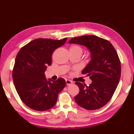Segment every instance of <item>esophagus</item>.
Segmentation results:
<instances>
[{"label":"esophagus","instance_id":"1","mask_svg":"<svg viewBox=\"0 0 134 134\" xmlns=\"http://www.w3.org/2000/svg\"><path fill=\"white\" fill-rule=\"evenodd\" d=\"M65 82H66L67 85H70L72 83V81L70 80H65Z\"/></svg>","mask_w":134,"mask_h":134}]
</instances>
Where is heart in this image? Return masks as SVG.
Listing matches in <instances>:
<instances>
[{
    "instance_id": "1",
    "label": "heart",
    "mask_w": 134,
    "mask_h": 134,
    "mask_svg": "<svg viewBox=\"0 0 134 134\" xmlns=\"http://www.w3.org/2000/svg\"><path fill=\"white\" fill-rule=\"evenodd\" d=\"M70 52H73V53L79 54L81 55L83 53V49L80 45L74 44L71 45V47H70Z\"/></svg>"
}]
</instances>
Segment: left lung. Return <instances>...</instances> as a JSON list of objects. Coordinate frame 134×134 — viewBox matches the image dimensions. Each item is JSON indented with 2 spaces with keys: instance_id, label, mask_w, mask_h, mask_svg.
I'll return each mask as SVG.
<instances>
[{
  "instance_id": "8db88e82",
  "label": "left lung",
  "mask_w": 134,
  "mask_h": 134,
  "mask_svg": "<svg viewBox=\"0 0 134 134\" xmlns=\"http://www.w3.org/2000/svg\"><path fill=\"white\" fill-rule=\"evenodd\" d=\"M70 44L87 47L92 60L81 73L92 80L89 86L76 81L79 94L74 97L78 105L87 110L101 108L109 102L121 78V62L118 53L109 41L94 35H84L71 38Z\"/></svg>"
}]
</instances>
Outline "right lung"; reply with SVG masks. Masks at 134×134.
Listing matches in <instances>:
<instances>
[{"label":"right lung","instance_id":"add662e5","mask_svg":"<svg viewBox=\"0 0 134 134\" xmlns=\"http://www.w3.org/2000/svg\"><path fill=\"white\" fill-rule=\"evenodd\" d=\"M67 39L38 38L24 46L17 54L13 81L20 99L32 109L45 111L53 108L65 86L62 78L47 81L44 72L47 65H51L54 50L64 45Z\"/></svg>","mask_w":134,"mask_h":134}]
</instances>
